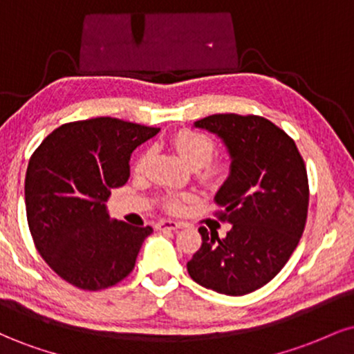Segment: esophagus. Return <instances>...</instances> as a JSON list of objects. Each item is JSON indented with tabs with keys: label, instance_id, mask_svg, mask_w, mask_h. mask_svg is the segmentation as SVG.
<instances>
[{
	"label": "esophagus",
	"instance_id": "esophagus-1",
	"mask_svg": "<svg viewBox=\"0 0 354 354\" xmlns=\"http://www.w3.org/2000/svg\"><path fill=\"white\" fill-rule=\"evenodd\" d=\"M183 226H185L183 223L173 221V219H161V221H158L156 228L158 230H180Z\"/></svg>",
	"mask_w": 354,
	"mask_h": 354
}]
</instances>
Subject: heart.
<instances>
[{"mask_svg":"<svg viewBox=\"0 0 354 354\" xmlns=\"http://www.w3.org/2000/svg\"><path fill=\"white\" fill-rule=\"evenodd\" d=\"M169 145L181 161L189 168H196V176L205 186L209 188H218L223 185V181L228 178L230 174V163L226 160H213L211 154L214 151V141L205 133L194 131V129H180L171 136ZM148 154L141 153L138 154L135 161V171L141 173L146 166ZM188 201L186 196H166L165 206L166 209L181 211L185 208V203Z\"/></svg>","mask_w":354,"mask_h":354,"instance_id":"obj_1","label":"heart"}]
</instances>
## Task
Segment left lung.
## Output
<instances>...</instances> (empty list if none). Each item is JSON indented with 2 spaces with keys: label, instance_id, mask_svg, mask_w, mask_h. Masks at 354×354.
<instances>
[{
  "label": "left lung",
  "instance_id": "8db88e82",
  "mask_svg": "<svg viewBox=\"0 0 354 354\" xmlns=\"http://www.w3.org/2000/svg\"><path fill=\"white\" fill-rule=\"evenodd\" d=\"M194 128L216 135L231 158L230 176L214 201L231 225L225 238L201 226V248L188 273L201 286L228 296L253 293L270 283L298 246L308 216L306 166L291 140L254 115H211Z\"/></svg>",
  "mask_w": 354,
  "mask_h": 354
}]
</instances>
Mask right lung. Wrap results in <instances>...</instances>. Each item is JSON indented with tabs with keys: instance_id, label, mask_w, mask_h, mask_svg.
<instances>
[{
	"instance_id": "right-lung-1",
	"label": "right lung",
	"mask_w": 354,
	"mask_h": 354,
	"mask_svg": "<svg viewBox=\"0 0 354 354\" xmlns=\"http://www.w3.org/2000/svg\"><path fill=\"white\" fill-rule=\"evenodd\" d=\"M160 128L118 118L61 124L31 156L24 180L36 250L64 281L98 291L133 271L151 226L109 219L111 189L129 178L131 153Z\"/></svg>"
}]
</instances>
